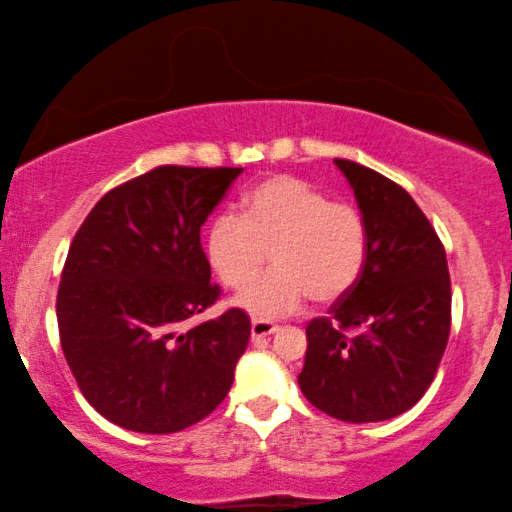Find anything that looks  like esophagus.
I'll return each mask as SVG.
<instances>
[{
  "label": "esophagus",
  "mask_w": 512,
  "mask_h": 512,
  "mask_svg": "<svg viewBox=\"0 0 512 512\" xmlns=\"http://www.w3.org/2000/svg\"><path fill=\"white\" fill-rule=\"evenodd\" d=\"M279 326L272 324V321H265V319H251V340H261V338H268V335L277 333Z\"/></svg>",
  "instance_id": "1"
}]
</instances>
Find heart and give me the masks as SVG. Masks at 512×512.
I'll list each match as a JSON object with an SVG mask.
<instances>
[{"instance_id":"obj_1","label":"heart","mask_w":512,"mask_h":512,"mask_svg":"<svg viewBox=\"0 0 512 512\" xmlns=\"http://www.w3.org/2000/svg\"><path fill=\"white\" fill-rule=\"evenodd\" d=\"M207 261L230 289H241L270 253L276 270L237 293L256 319L296 312L312 296L333 303L361 277L368 258L363 214L305 179L277 174L244 193L240 216L219 214L205 237Z\"/></svg>"}]
</instances>
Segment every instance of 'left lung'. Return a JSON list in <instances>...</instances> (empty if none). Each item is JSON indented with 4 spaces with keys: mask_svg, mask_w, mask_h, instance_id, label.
<instances>
[{
    "mask_svg": "<svg viewBox=\"0 0 512 512\" xmlns=\"http://www.w3.org/2000/svg\"><path fill=\"white\" fill-rule=\"evenodd\" d=\"M368 226L361 277L328 317L307 324L300 391L342 422H384L426 394L450 338L452 286L443 242L410 193L335 158Z\"/></svg>",
    "mask_w": 512,
    "mask_h": 512,
    "instance_id": "left-lung-1",
    "label": "left lung"
}]
</instances>
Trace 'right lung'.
<instances>
[{"label": "right lung", "instance_id": "obj_1", "mask_svg": "<svg viewBox=\"0 0 512 512\" xmlns=\"http://www.w3.org/2000/svg\"><path fill=\"white\" fill-rule=\"evenodd\" d=\"M242 167L163 165L111 188L69 247L58 289L60 345L86 401L137 433H174L233 387L247 312L184 331L221 296L200 228Z\"/></svg>", "mask_w": 512, "mask_h": 512}]
</instances>
